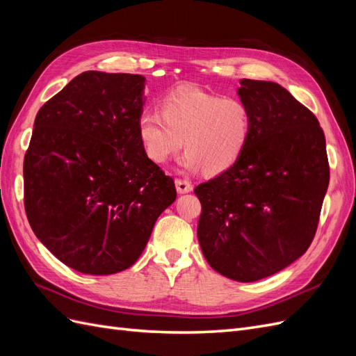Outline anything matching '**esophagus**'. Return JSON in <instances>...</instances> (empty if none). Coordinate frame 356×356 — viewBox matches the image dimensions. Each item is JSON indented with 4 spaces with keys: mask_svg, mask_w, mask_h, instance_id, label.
<instances>
[{
    "mask_svg": "<svg viewBox=\"0 0 356 356\" xmlns=\"http://www.w3.org/2000/svg\"><path fill=\"white\" fill-rule=\"evenodd\" d=\"M175 187H177V191L179 193V195H184V193H190L193 190L190 181L181 179V178L175 179Z\"/></svg>",
    "mask_w": 356,
    "mask_h": 356,
    "instance_id": "esophagus-1",
    "label": "esophagus"
}]
</instances>
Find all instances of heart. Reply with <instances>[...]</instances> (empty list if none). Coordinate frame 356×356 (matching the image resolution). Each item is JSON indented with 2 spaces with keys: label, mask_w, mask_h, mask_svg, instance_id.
Instances as JSON below:
<instances>
[{
  "label": "heart",
  "mask_w": 356,
  "mask_h": 356,
  "mask_svg": "<svg viewBox=\"0 0 356 356\" xmlns=\"http://www.w3.org/2000/svg\"><path fill=\"white\" fill-rule=\"evenodd\" d=\"M157 111H144L136 122L144 152L157 165L166 163L184 143L182 166L218 175L236 165L250 143L251 110L234 96L182 88L165 95Z\"/></svg>",
  "instance_id": "obj_1"
}]
</instances>
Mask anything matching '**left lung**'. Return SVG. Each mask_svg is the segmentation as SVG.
Here are the masks:
<instances>
[{"instance_id": "left-lung-1", "label": "left lung", "mask_w": 356, "mask_h": 356, "mask_svg": "<svg viewBox=\"0 0 356 356\" xmlns=\"http://www.w3.org/2000/svg\"><path fill=\"white\" fill-rule=\"evenodd\" d=\"M252 132L229 170L195 188L197 238L209 266L239 282L277 273L303 255L330 182L324 131L282 86L241 80Z\"/></svg>"}]
</instances>
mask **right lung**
I'll return each mask as SVG.
<instances>
[{"instance_id": "add662e5", "label": "right lung", "mask_w": 356, "mask_h": 356, "mask_svg": "<svg viewBox=\"0 0 356 356\" xmlns=\"http://www.w3.org/2000/svg\"><path fill=\"white\" fill-rule=\"evenodd\" d=\"M144 83L138 74L86 71L35 117L24 160L26 217L58 260L86 275L131 267L177 199L174 179L138 136Z\"/></svg>"}]
</instances>
